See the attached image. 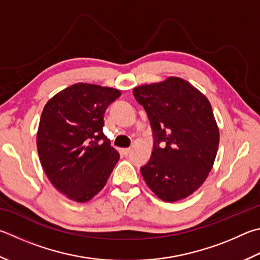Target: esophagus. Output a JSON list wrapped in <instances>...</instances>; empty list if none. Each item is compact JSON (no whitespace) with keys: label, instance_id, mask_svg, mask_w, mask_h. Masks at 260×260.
Instances as JSON below:
<instances>
[{"label":"esophagus","instance_id":"esophagus-1","mask_svg":"<svg viewBox=\"0 0 260 260\" xmlns=\"http://www.w3.org/2000/svg\"><path fill=\"white\" fill-rule=\"evenodd\" d=\"M131 152V149L129 148H125V149H121V153L124 155H128Z\"/></svg>","mask_w":260,"mask_h":260}]
</instances>
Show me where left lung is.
Returning a JSON list of instances; mask_svg holds the SVG:
<instances>
[{"label": "left lung", "mask_w": 260, "mask_h": 260, "mask_svg": "<svg viewBox=\"0 0 260 260\" xmlns=\"http://www.w3.org/2000/svg\"><path fill=\"white\" fill-rule=\"evenodd\" d=\"M133 94L153 135L152 153L141 174L161 200L184 199L206 181L218 149L219 131L208 99L178 77L135 87Z\"/></svg>", "instance_id": "8db88e82"}]
</instances>
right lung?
I'll return each instance as SVG.
<instances>
[{
    "mask_svg": "<svg viewBox=\"0 0 260 260\" xmlns=\"http://www.w3.org/2000/svg\"><path fill=\"white\" fill-rule=\"evenodd\" d=\"M120 95L116 88L78 83L55 94L44 107L37 151L50 182L69 199H92L119 160L103 133V116Z\"/></svg>",
    "mask_w": 260,
    "mask_h": 260,
    "instance_id": "right-lung-1",
    "label": "right lung"
}]
</instances>
